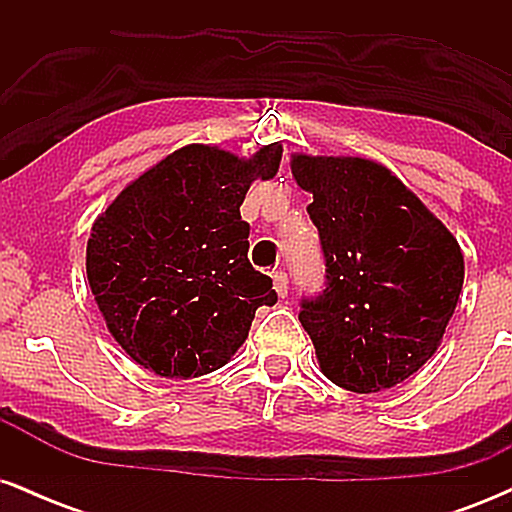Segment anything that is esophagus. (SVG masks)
Masks as SVG:
<instances>
[{
    "label": "esophagus",
    "instance_id": "esophagus-1",
    "mask_svg": "<svg viewBox=\"0 0 512 512\" xmlns=\"http://www.w3.org/2000/svg\"><path fill=\"white\" fill-rule=\"evenodd\" d=\"M272 279H274V291L279 293V298H286L289 296V276H286V272H274L272 274Z\"/></svg>",
    "mask_w": 512,
    "mask_h": 512
}]
</instances>
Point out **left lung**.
Listing matches in <instances>:
<instances>
[{
    "label": "left lung",
    "instance_id": "8db88e82",
    "mask_svg": "<svg viewBox=\"0 0 512 512\" xmlns=\"http://www.w3.org/2000/svg\"><path fill=\"white\" fill-rule=\"evenodd\" d=\"M313 195L327 289L298 315L334 385L380 392L438 351L464 281L460 243L402 180L361 156L293 154Z\"/></svg>",
    "mask_w": 512,
    "mask_h": 512
}]
</instances>
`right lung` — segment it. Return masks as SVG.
<instances>
[{"label": "right lung", "mask_w": 512, "mask_h": 512, "mask_svg": "<svg viewBox=\"0 0 512 512\" xmlns=\"http://www.w3.org/2000/svg\"><path fill=\"white\" fill-rule=\"evenodd\" d=\"M279 142L248 158L187 144L144 170L93 221L86 276L108 332L161 378L226 366L255 310L274 305L272 279L248 260L240 204L279 170Z\"/></svg>", "instance_id": "obj_1"}]
</instances>
